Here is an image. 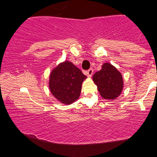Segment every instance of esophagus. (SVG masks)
I'll use <instances>...</instances> for the list:
<instances>
[{
	"label": "esophagus",
	"instance_id": "esophagus-1",
	"mask_svg": "<svg viewBox=\"0 0 157 157\" xmlns=\"http://www.w3.org/2000/svg\"><path fill=\"white\" fill-rule=\"evenodd\" d=\"M93 73H94V70H93V68H90L89 69L88 71H87V76L89 77V78H91V77L92 76Z\"/></svg>",
	"mask_w": 157,
	"mask_h": 157
}]
</instances>
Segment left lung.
Masks as SVG:
<instances>
[{
	"mask_svg": "<svg viewBox=\"0 0 157 157\" xmlns=\"http://www.w3.org/2000/svg\"><path fill=\"white\" fill-rule=\"evenodd\" d=\"M93 80L104 99H116L123 89V79L121 73L109 63H103L101 70L93 76Z\"/></svg>",
	"mask_w": 157,
	"mask_h": 157,
	"instance_id": "8db88e82",
	"label": "left lung"
}]
</instances>
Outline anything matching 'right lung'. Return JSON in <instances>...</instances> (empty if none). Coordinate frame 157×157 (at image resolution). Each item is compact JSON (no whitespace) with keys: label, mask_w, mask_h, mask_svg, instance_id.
<instances>
[{"label":"right lung","mask_w":157,"mask_h":157,"mask_svg":"<svg viewBox=\"0 0 157 157\" xmlns=\"http://www.w3.org/2000/svg\"><path fill=\"white\" fill-rule=\"evenodd\" d=\"M86 78V76L72 62L65 61L50 73V91L62 104L71 105L79 98L82 84Z\"/></svg>","instance_id":"obj_1"}]
</instances>
